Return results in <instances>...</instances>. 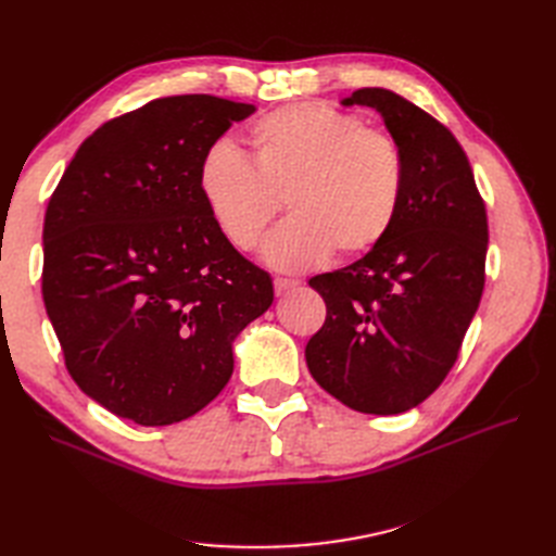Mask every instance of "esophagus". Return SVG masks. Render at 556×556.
Returning <instances> with one entry per match:
<instances>
[{
    "label": "esophagus",
    "instance_id": "34e87169",
    "mask_svg": "<svg viewBox=\"0 0 556 556\" xmlns=\"http://www.w3.org/2000/svg\"><path fill=\"white\" fill-rule=\"evenodd\" d=\"M296 280H290V278H276L274 280V288H276V294L280 296V294H288L290 290H294L296 288Z\"/></svg>",
    "mask_w": 556,
    "mask_h": 556
}]
</instances>
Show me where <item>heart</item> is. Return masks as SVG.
<instances>
[{
  "instance_id": "obj_1",
  "label": "heart",
  "mask_w": 556,
  "mask_h": 556,
  "mask_svg": "<svg viewBox=\"0 0 556 556\" xmlns=\"http://www.w3.org/2000/svg\"><path fill=\"white\" fill-rule=\"evenodd\" d=\"M250 162L215 143L199 166V192L217 231L237 250H255L280 211L290 208L264 245L280 271L357 257L392 231L406 188L399 143L364 117L323 102H299L250 127Z\"/></svg>"
}]
</instances>
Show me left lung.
<instances>
[{"label":"left lung","mask_w":556,"mask_h":556,"mask_svg":"<svg viewBox=\"0 0 556 556\" xmlns=\"http://www.w3.org/2000/svg\"><path fill=\"white\" fill-rule=\"evenodd\" d=\"M341 104L380 113L406 162V188L380 245L308 280L327 319L306 364L348 408L396 415L419 406L457 359L484 288L486 213L466 153L435 117L384 88Z\"/></svg>","instance_id":"obj_1"}]
</instances>
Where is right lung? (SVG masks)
<instances>
[{
	"label": "right lung",
	"instance_id": "right-lung-1",
	"mask_svg": "<svg viewBox=\"0 0 556 556\" xmlns=\"http://www.w3.org/2000/svg\"><path fill=\"white\" fill-rule=\"evenodd\" d=\"M255 113L211 94L155 99L80 143L48 201L43 304L76 384L143 427L223 392L233 341L274 301L199 192L213 143Z\"/></svg>",
	"mask_w": 556,
	"mask_h": 556
}]
</instances>
